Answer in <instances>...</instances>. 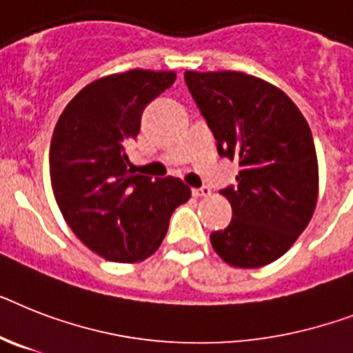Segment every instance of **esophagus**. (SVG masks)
Listing matches in <instances>:
<instances>
[{
  "label": "esophagus",
  "mask_w": 353,
  "mask_h": 353,
  "mask_svg": "<svg viewBox=\"0 0 353 353\" xmlns=\"http://www.w3.org/2000/svg\"><path fill=\"white\" fill-rule=\"evenodd\" d=\"M193 196L202 198V196H211V189L208 185H202V188H194L193 189Z\"/></svg>",
  "instance_id": "1"
}]
</instances>
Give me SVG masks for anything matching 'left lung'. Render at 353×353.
I'll use <instances>...</instances> for the list:
<instances>
[{"instance_id": "8db88e82", "label": "left lung", "mask_w": 353, "mask_h": 353, "mask_svg": "<svg viewBox=\"0 0 353 353\" xmlns=\"http://www.w3.org/2000/svg\"><path fill=\"white\" fill-rule=\"evenodd\" d=\"M185 84L216 139L218 153L240 165L222 189L232 220L211 232L225 263L258 269L287 252L314 214L319 171L312 131L274 84L241 72H185Z\"/></svg>"}]
</instances>
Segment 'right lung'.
<instances>
[{
  "label": "right lung",
  "instance_id": "obj_1",
  "mask_svg": "<svg viewBox=\"0 0 353 353\" xmlns=\"http://www.w3.org/2000/svg\"><path fill=\"white\" fill-rule=\"evenodd\" d=\"M174 79V72L141 68L101 77L70 101L55 124V202L79 240L108 261L150 258L174 209L191 198L180 179L151 180L128 168L126 142L139 135L144 108Z\"/></svg>",
  "mask_w": 353,
  "mask_h": 353
}]
</instances>
